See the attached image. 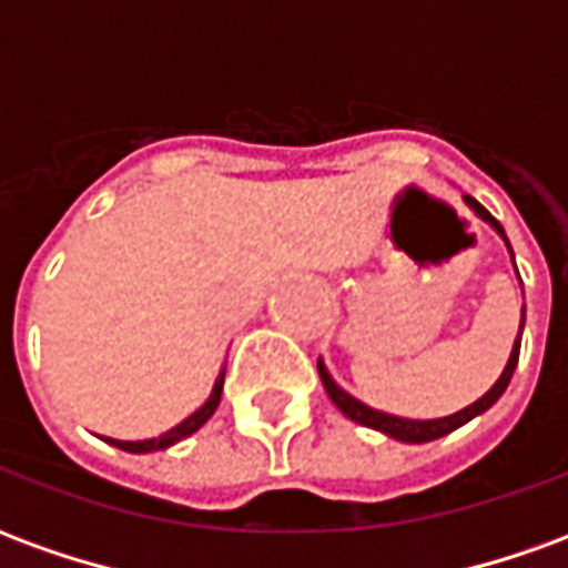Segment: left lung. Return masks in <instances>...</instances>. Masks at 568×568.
<instances>
[{"instance_id":"obj_1","label":"left lung","mask_w":568,"mask_h":568,"mask_svg":"<svg viewBox=\"0 0 568 568\" xmlns=\"http://www.w3.org/2000/svg\"><path fill=\"white\" fill-rule=\"evenodd\" d=\"M465 203L468 206H475V212L484 219V222H489L496 231H499L501 236H505V231H501V224L489 215L480 203H477L475 197H465ZM508 243V240H505ZM511 248V246H508ZM520 332H524V320H520ZM517 356H520V337H517V344H514L511 349V358H508V365H505V371H501V377L496 383H493V389H489L484 398H477L475 405L463 407V410H456V414H450V417H440V419H405V417H393V414H383V410H374V407L362 405V402H356L353 395H346L337 383L332 381V374L325 371V365L320 362V377H322V386H325V393H328V398H332L334 405L341 407V414L344 417H349L353 423H358V426H368V428H377V432H383V435H389V438L395 440H405V444H426V440H435V438H444V435H450V432H456L459 426H465L468 419L480 417L484 410H489V407L496 405L501 398V393L508 389V383H511V374L514 368H517Z\"/></svg>"}]
</instances>
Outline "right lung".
I'll list each match as a JSON object with an SVG mask.
<instances>
[{
    "instance_id": "obj_1",
    "label": "right lung",
    "mask_w": 568,
    "mask_h": 568,
    "mask_svg": "<svg viewBox=\"0 0 568 568\" xmlns=\"http://www.w3.org/2000/svg\"><path fill=\"white\" fill-rule=\"evenodd\" d=\"M222 386H224V368L222 374L215 377V386H212L210 398H206V405L197 407L194 414L187 419H182L179 426L170 428V432H163L161 438H149V440H115V438H105L109 444H115L118 450H128V453H151V450H166V447H173L175 440L187 438V435H194L206 419L215 414V407H219V402H222Z\"/></svg>"
}]
</instances>
